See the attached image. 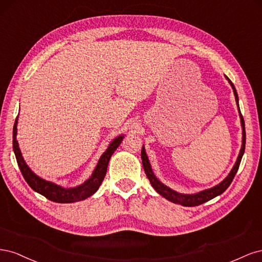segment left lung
Returning <instances> with one entry per match:
<instances>
[{
    "instance_id": "8db88e82",
    "label": "left lung",
    "mask_w": 262,
    "mask_h": 262,
    "mask_svg": "<svg viewBox=\"0 0 262 262\" xmlns=\"http://www.w3.org/2000/svg\"><path fill=\"white\" fill-rule=\"evenodd\" d=\"M229 84H231L232 89L234 91V95H235V99H236V102L237 105H238V96H237V93H236V90H235V86L234 84L231 82V80H229L228 77H226ZM238 109H239V106H238ZM239 115H241V121H242V126H243V145H242V149L239 152V155H238V158H237V161L234 165V167L232 169V171L229 172V175L221 182L220 185L213 187L211 189H208V190H203V191L199 192V193H195V194H181V193H178L176 191H173V190H171L170 188L166 187L165 185H163L162 182L158 180L155 176L154 173L152 171V168H150V164L148 162V158L146 156V153H145V149L144 147H142V152H141V157H142V163H143V168H144V171L146 173V176L150 182V185L153 186V188L156 190V191L160 193L161 195H163L164 198H166V199L173 202V203H178V204H181L184 205V207H195V205H200L204 202H207L211 199H213V198H215L220 194L223 193L225 190L229 187V185L232 184V181L236 175L237 170H238L239 168V164H241V161H242V157L244 155V152H245V144H246V131H245V121H244V118H243V115L241 113L239 110Z\"/></svg>"
}]
</instances>
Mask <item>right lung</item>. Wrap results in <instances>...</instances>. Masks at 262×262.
I'll list each match as a JSON object with an SVG mask.
<instances>
[{"label": "right lung", "instance_id": "obj_1", "mask_svg": "<svg viewBox=\"0 0 262 262\" xmlns=\"http://www.w3.org/2000/svg\"><path fill=\"white\" fill-rule=\"evenodd\" d=\"M16 125H17V119L15 120L14 128H13V149H14L15 156H16V161L18 164V167L21 171L23 177L25 178L27 184L33 188L36 192L42 194L43 196L47 198V199H49L53 202H59V203H71V202L81 201L96 192L99 186L101 185L102 180L105 178L110 157H112L117 147L120 145L123 139V136H120L110 143L106 152L99 158V162L96 166V168H95L92 177L89 180H86L83 185L78 186L76 188L66 189L55 184H52L50 181H46L41 178H39L29 169L25 161H24L20 149L18 147V143L16 140V133H17Z\"/></svg>", "mask_w": 262, "mask_h": 262}]
</instances>
